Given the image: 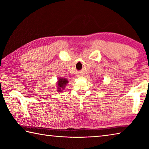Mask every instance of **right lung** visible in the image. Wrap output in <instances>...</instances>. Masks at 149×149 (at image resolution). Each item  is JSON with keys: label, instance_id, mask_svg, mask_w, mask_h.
<instances>
[{"label": "right lung", "instance_id": "1", "mask_svg": "<svg viewBox=\"0 0 149 149\" xmlns=\"http://www.w3.org/2000/svg\"><path fill=\"white\" fill-rule=\"evenodd\" d=\"M68 81L67 79H65V78L64 79H59L58 81V91H62L61 89H63V88L65 87V85H66V84H68Z\"/></svg>", "mask_w": 149, "mask_h": 149}]
</instances>
